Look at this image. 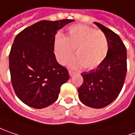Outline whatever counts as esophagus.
Listing matches in <instances>:
<instances>
[{"mask_svg": "<svg viewBox=\"0 0 135 135\" xmlns=\"http://www.w3.org/2000/svg\"><path fill=\"white\" fill-rule=\"evenodd\" d=\"M69 75H70V76H72V75H74V72H72V71H71V70H69Z\"/></svg>", "mask_w": 135, "mask_h": 135, "instance_id": "esophagus-1", "label": "esophagus"}]
</instances>
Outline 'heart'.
I'll return each mask as SVG.
<instances>
[{
	"instance_id": "b5f03b06",
	"label": "heart",
	"mask_w": 135,
	"mask_h": 135,
	"mask_svg": "<svg viewBox=\"0 0 135 135\" xmlns=\"http://www.w3.org/2000/svg\"><path fill=\"white\" fill-rule=\"evenodd\" d=\"M108 50L109 42L105 33L84 25L70 26L66 36L58 33L54 41V52L59 63L66 64L75 51L76 58L72 62V66H82L87 70L103 63Z\"/></svg>"
}]
</instances>
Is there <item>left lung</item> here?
I'll return each instance as SVG.
<instances>
[{
  "label": "left lung",
  "mask_w": 135,
  "mask_h": 135,
  "mask_svg": "<svg viewBox=\"0 0 135 135\" xmlns=\"http://www.w3.org/2000/svg\"><path fill=\"white\" fill-rule=\"evenodd\" d=\"M95 24L108 37V54L96 69L82 72L84 82L78 90L83 104L93 108H102L113 102L123 88L127 72V53L117 33L98 22Z\"/></svg>",
  "instance_id": "left-lung-1"
}]
</instances>
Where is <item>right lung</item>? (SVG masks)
<instances>
[{
	"mask_svg": "<svg viewBox=\"0 0 135 135\" xmlns=\"http://www.w3.org/2000/svg\"><path fill=\"white\" fill-rule=\"evenodd\" d=\"M72 21H38L14 40L9 56L12 87L18 98L31 108L53 104L69 78L67 69L57 63L54 49L57 31Z\"/></svg>",
	"mask_w": 135,
	"mask_h": 135,
	"instance_id": "1",
	"label": "right lung"
}]
</instances>
